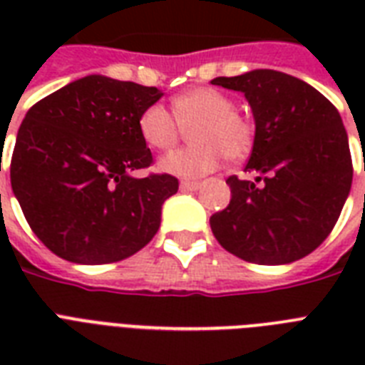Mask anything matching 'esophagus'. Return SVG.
I'll use <instances>...</instances> for the list:
<instances>
[{
	"instance_id": "obj_1",
	"label": "esophagus",
	"mask_w": 365,
	"mask_h": 365,
	"mask_svg": "<svg viewBox=\"0 0 365 365\" xmlns=\"http://www.w3.org/2000/svg\"><path fill=\"white\" fill-rule=\"evenodd\" d=\"M199 187H200L199 182H187V180H185V182L180 183V189H182V191H197Z\"/></svg>"
}]
</instances>
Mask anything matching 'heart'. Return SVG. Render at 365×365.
<instances>
[{
  "label": "heart",
  "instance_id": "1",
  "mask_svg": "<svg viewBox=\"0 0 365 365\" xmlns=\"http://www.w3.org/2000/svg\"><path fill=\"white\" fill-rule=\"evenodd\" d=\"M172 113L165 106L145 108L138 119V132L149 148L166 151L189 130V148L172 151L160 159V168L180 178L205 176L217 168L222 157L240 160L254 145L255 128L248 117L235 110V100L220 88L197 87L172 100Z\"/></svg>",
  "mask_w": 365,
  "mask_h": 365
}]
</instances>
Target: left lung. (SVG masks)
I'll return each mask as SVG.
<instances>
[{
    "label": "left lung",
    "instance_id": "1",
    "mask_svg": "<svg viewBox=\"0 0 365 365\" xmlns=\"http://www.w3.org/2000/svg\"><path fill=\"white\" fill-rule=\"evenodd\" d=\"M244 93L255 119L246 172L229 176L231 200L210 217L217 242L240 259L282 265L328 239L352 183L349 138L337 108L314 87L274 70L216 77Z\"/></svg>",
    "mask_w": 365,
    "mask_h": 365
}]
</instances>
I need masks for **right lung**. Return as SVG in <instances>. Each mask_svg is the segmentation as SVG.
<instances>
[{"label":"right lung","mask_w":365,"mask_h":365,"mask_svg":"<svg viewBox=\"0 0 365 365\" xmlns=\"http://www.w3.org/2000/svg\"><path fill=\"white\" fill-rule=\"evenodd\" d=\"M157 87L87 76L48 94L26 113L11 157L14 197L36 237L62 259L104 265L153 239L160 206L178 178L149 168L153 155L138 132Z\"/></svg>","instance_id":"obj_1"}]
</instances>
